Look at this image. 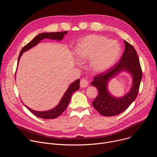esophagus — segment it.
Wrapping results in <instances>:
<instances>
[{"instance_id": "34e87169", "label": "esophagus", "mask_w": 157, "mask_h": 157, "mask_svg": "<svg viewBox=\"0 0 157 157\" xmlns=\"http://www.w3.org/2000/svg\"><path fill=\"white\" fill-rule=\"evenodd\" d=\"M88 86V81L85 79H82L80 81L81 87H86Z\"/></svg>"}]
</instances>
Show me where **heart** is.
I'll list each match as a JSON object with an SVG mask.
<instances>
[{
    "mask_svg": "<svg viewBox=\"0 0 157 157\" xmlns=\"http://www.w3.org/2000/svg\"><path fill=\"white\" fill-rule=\"evenodd\" d=\"M120 52V44L116 40L96 35L84 38L76 50L79 61L90 59L89 66L95 73H102L110 68L117 61Z\"/></svg>",
    "mask_w": 157,
    "mask_h": 157,
    "instance_id": "1",
    "label": "heart"
}]
</instances>
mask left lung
<instances>
[{"instance_id": "obj_1", "label": "left lung", "mask_w": 157, "mask_h": 157, "mask_svg": "<svg viewBox=\"0 0 157 157\" xmlns=\"http://www.w3.org/2000/svg\"><path fill=\"white\" fill-rule=\"evenodd\" d=\"M125 50L115 66L104 73L94 76L91 85L98 90V96L93 101L94 109L104 116H114L125 111L135 101L139 93L142 72L136 50L130 43L124 40ZM122 71L128 73L132 78L129 91L119 98L114 97L109 92L108 82Z\"/></svg>"}]
</instances>
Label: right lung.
<instances>
[{
  "label": "right lung",
  "instance_id": "right-lung-1",
  "mask_svg": "<svg viewBox=\"0 0 157 157\" xmlns=\"http://www.w3.org/2000/svg\"><path fill=\"white\" fill-rule=\"evenodd\" d=\"M67 33H68V32L65 31V32H59L41 33L38 34L31 41H30L27 44H26L25 47H23V48L21 49L18 58L17 66L19 63L20 57L21 56L23 53L28 51L29 50L31 49L33 47L36 46V44H38L40 41H41L42 40L48 38L50 40H56L58 41H61L64 36ZM79 82H80V80L79 79H78L76 81H75L73 82H72L71 84H70L68 89H67L66 91L63 96L58 104L56 107H55L54 108L50 110H44V111H37V110H34L32 109L31 108L29 107L27 105H25V104H24V105L31 112L33 115L37 116L38 117L44 119H52L56 118L63 113L64 110L66 109L67 106L68 105L73 93L76 91L78 90L79 88Z\"/></svg>",
  "mask_w": 157,
  "mask_h": 157
}]
</instances>
